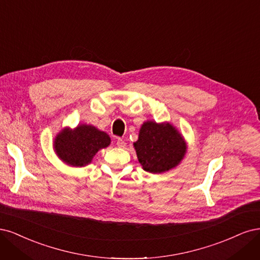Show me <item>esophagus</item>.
I'll list each match as a JSON object with an SVG mask.
<instances>
[{"instance_id": "34e87169", "label": "esophagus", "mask_w": 260, "mask_h": 260, "mask_svg": "<svg viewBox=\"0 0 260 260\" xmlns=\"http://www.w3.org/2000/svg\"><path fill=\"white\" fill-rule=\"evenodd\" d=\"M116 146H118L119 148H125L126 147V142H125L123 139H121V138H119L118 139V141H116Z\"/></svg>"}]
</instances>
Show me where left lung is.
<instances>
[{"instance_id": "8db88e82", "label": "left lung", "mask_w": 260, "mask_h": 260, "mask_svg": "<svg viewBox=\"0 0 260 260\" xmlns=\"http://www.w3.org/2000/svg\"><path fill=\"white\" fill-rule=\"evenodd\" d=\"M134 148L144 171L162 174L180 164L188 147L185 138L170 122L146 121Z\"/></svg>"}]
</instances>
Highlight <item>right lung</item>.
<instances>
[{
    "instance_id": "obj_1",
    "label": "right lung",
    "mask_w": 260,
    "mask_h": 260,
    "mask_svg": "<svg viewBox=\"0 0 260 260\" xmlns=\"http://www.w3.org/2000/svg\"><path fill=\"white\" fill-rule=\"evenodd\" d=\"M106 132L93 125L79 124L75 128L64 127L57 134L53 148L56 155L69 166L84 167L91 163L100 149L110 145Z\"/></svg>"
}]
</instances>
